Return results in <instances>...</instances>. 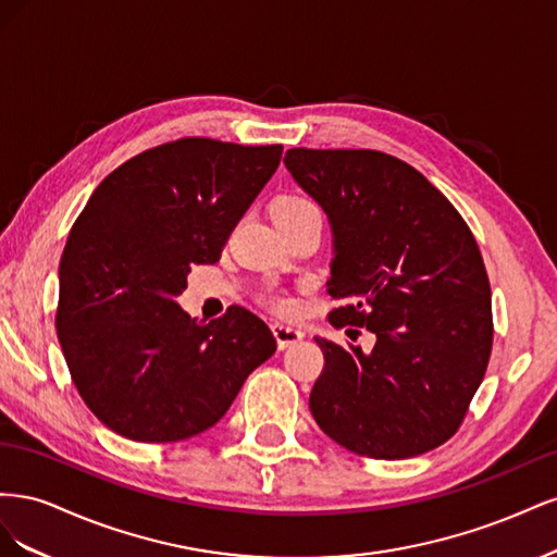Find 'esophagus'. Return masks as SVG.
<instances>
[{
    "instance_id": "34e87169",
    "label": "esophagus",
    "mask_w": 557,
    "mask_h": 557,
    "mask_svg": "<svg viewBox=\"0 0 557 557\" xmlns=\"http://www.w3.org/2000/svg\"><path fill=\"white\" fill-rule=\"evenodd\" d=\"M274 336H276V342H278V348L283 350V348H290V346H295L299 339H305V332L301 330H297V327H293V325H285V323H274Z\"/></svg>"
}]
</instances>
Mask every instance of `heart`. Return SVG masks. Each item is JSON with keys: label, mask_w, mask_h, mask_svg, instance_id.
I'll return each instance as SVG.
<instances>
[{"label": "heart", "mask_w": 557, "mask_h": 557, "mask_svg": "<svg viewBox=\"0 0 557 557\" xmlns=\"http://www.w3.org/2000/svg\"><path fill=\"white\" fill-rule=\"evenodd\" d=\"M320 215V207L305 193H285L274 201V218L283 223L299 221V218ZM264 301L281 315H293L297 311V301L285 293L267 295Z\"/></svg>", "instance_id": "obj_1"}]
</instances>
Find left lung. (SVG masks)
<instances>
[{
	"mask_svg": "<svg viewBox=\"0 0 557 557\" xmlns=\"http://www.w3.org/2000/svg\"><path fill=\"white\" fill-rule=\"evenodd\" d=\"M285 166L330 215V325L309 407L327 436L374 460L416 458L460 430L493 350L491 281L465 218L404 160L372 148H290Z\"/></svg>",
	"mask_w": 557,
	"mask_h": 557,
	"instance_id": "1",
	"label": "left lung"
}]
</instances>
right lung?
I'll list each match as a JSON object with an SVG mask.
<instances>
[{"mask_svg":"<svg viewBox=\"0 0 557 557\" xmlns=\"http://www.w3.org/2000/svg\"><path fill=\"white\" fill-rule=\"evenodd\" d=\"M283 146L166 141L97 185L60 260L58 339L88 409L132 442H181L225 416L274 356L262 318L230 307L201 323L178 305L193 264H213Z\"/></svg>","mask_w":557,"mask_h":557,"instance_id":"1","label":"right lung"}]
</instances>
